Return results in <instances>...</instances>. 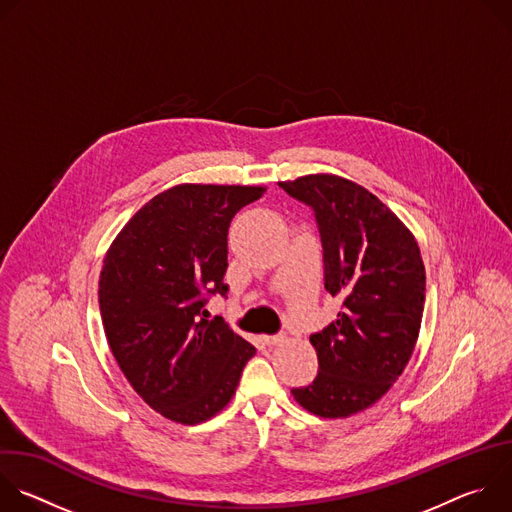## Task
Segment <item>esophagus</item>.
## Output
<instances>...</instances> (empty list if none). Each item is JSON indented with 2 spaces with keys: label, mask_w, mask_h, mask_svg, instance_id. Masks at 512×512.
<instances>
[{
  "label": "esophagus",
  "mask_w": 512,
  "mask_h": 512,
  "mask_svg": "<svg viewBox=\"0 0 512 512\" xmlns=\"http://www.w3.org/2000/svg\"><path fill=\"white\" fill-rule=\"evenodd\" d=\"M285 340V336L283 334H275V336H263V342L267 344V346H277V344H281Z\"/></svg>",
  "instance_id": "34e87169"
}]
</instances>
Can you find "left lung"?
I'll return each instance as SVG.
<instances>
[{
	"instance_id": "1",
	"label": "left lung",
	"mask_w": 512,
	"mask_h": 512,
	"mask_svg": "<svg viewBox=\"0 0 512 512\" xmlns=\"http://www.w3.org/2000/svg\"><path fill=\"white\" fill-rule=\"evenodd\" d=\"M279 186L312 206L324 287L342 300L338 318L310 336L318 377L291 395L318 417H348L375 405L413 354L425 304L421 253L397 214L352 180L310 174Z\"/></svg>"
}]
</instances>
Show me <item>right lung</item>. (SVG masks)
<instances>
[{"instance_id":"right-lung-1","label":"right lung","mask_w":512,"mask_h":512,"mask_svg":"<svg viewBox=\"0 0 512 512\" xmlns=\"http://www.w3.org/2000/svg\"><path fill=\"white\" fill-rule=\"evenodd\" d=\"M263 186L178 184L145 202L111 243L99 277L109 348L135 393L166 419L196 425L235 395L255 346L206 298L227 296L233 216Z\"/></svg>"}]
</instances>
